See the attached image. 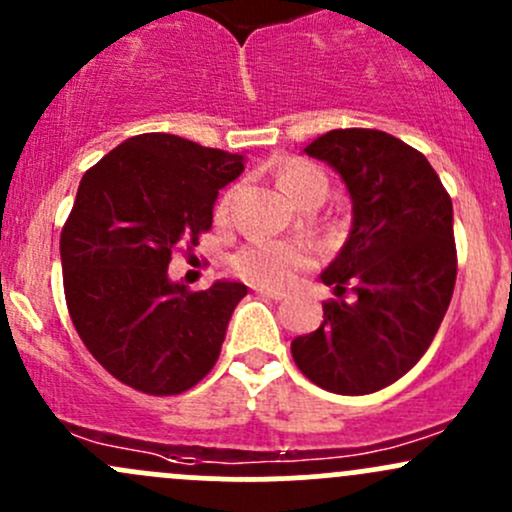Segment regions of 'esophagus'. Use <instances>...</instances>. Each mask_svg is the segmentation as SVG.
<instances>
[{"instance_id": "obj_1", "label": "esophagus", "mask_w": 512, "mask_h": 512, "mask_svg": "<svg viewBox=\"0 0 512 512\" xmlns=\"http://www.w3.org/2000/svg\"><path fill=\"white\" fill-rule=\"evenodd\" d=\"M255 292L260 294V297H267V299H274V301L287 299V294L279 292V289H272V287H255Z\"/></svg>"}]
</instances>
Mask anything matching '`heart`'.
I'll return each mask as SVG.
<instances>
[{
    "instance_id": "1",
    "label": "heart",
    "mask_w": 512,
    "mask_h": 512,
    "mask_svg": "<svg viewBox=\"0 0 512 512\" xmlns=\"http://www.w3.org/2000/svg\"><path fill=\"white\" fill-rule=\"evenodd\" d=\"M279 186L284 188L289 198L304 206L309 201H324L328 193L326 176L316 169L314 164L304 159H289L277 171ZM230 201H233V191L225 193L215 206V218L225 220L230 211ZM311 265V250L304 242L294 240H265L257 238L242 245L233 257H230V267L238 277L247 279L260 287H284L294 272L304 270Z\"/></svg>"
}]
</instances>
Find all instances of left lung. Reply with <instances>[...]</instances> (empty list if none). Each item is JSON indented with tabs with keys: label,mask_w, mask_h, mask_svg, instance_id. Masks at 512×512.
Here are the masks:
<instances>
[{
	"label": "left lung",
	"mask_w": 512,
	"mask_h": 512,
	"mask_svg": "<svg viewBox=\"0 0 512 512\" xmlns=\"http://www.w3.org/2000/svg\"><path fill=\"white\" fill-rule=\"evenodd\" d=\"M304 152L341 174L353 228L321 274L338 299L294 338V363L328 392L368 395L412 370L437 336L456 282L454 208L427 157L380 129H331Z\"/></svg>",
	"instance_id": "left-lung-1"
}]
</instances>
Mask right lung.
Instances as JSON below:
<instances>
[{
    "label": "right lung",
    "instance_id": "1",
    "mask_svg": "<svg viewBox=\"0 0 512 512\" xmlns=\"http://www.w3.org/2000/svg\"><path fill=\"white\" fill-rule=\"evenodd\" d=\"M242 169L240 154L147 132L85 171L61 230L63 292L80 341L120 383L166 397L211 373L247 287L191 292L169 262L211 230L218 191Z\"/></svg>",
    "mask_w": 512,
    "mask_h": 512
}]
</instances>
